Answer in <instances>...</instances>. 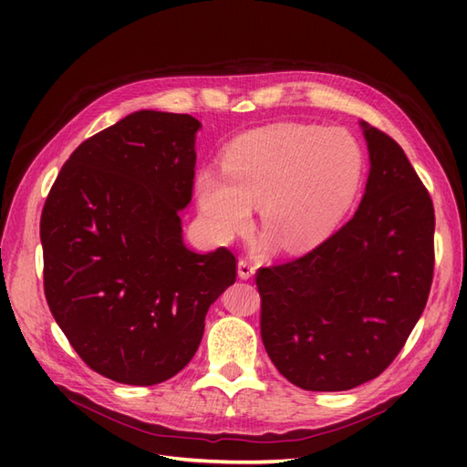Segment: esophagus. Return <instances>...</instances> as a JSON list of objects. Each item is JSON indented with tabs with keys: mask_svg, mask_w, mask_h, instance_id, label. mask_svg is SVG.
I'll return each mask as SVG.
<instances>
[{
	"mask_svg": "<svg viewBox=\"0 0 467 467\" xmlns=\"http://www.w3.org/2000/svg\"><path fill=\"white\" fill-rule=\"evenodd\" d=\"M237 275L242 280H249L253 275H255V266H253L249 261L242 259L237 263Z\"/></svg>",
	"mask_w": 467,
	"mask_h": 467,
	"instance_id": "34e87169",
	"label": "esophagus"
}]
</instances>
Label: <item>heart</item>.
<instances>
[{
	"label": "heart",
	"mask_w": 467,
	"mask_h": 467,
	"mask_svg": "<svg viewBox=\"0 0 467 467\" xmlns=\"http://www.w3.org/2000/svg\"><path fill=\"white\" fill-rule=\"evenodd\" d=\"M222 171L202 169L194 191L208 234L230 239L259 206L261 225L285 251H307L327 239L355 202L364 151L343 129L273 124L235 138Z\"/></svg>",
	"instance_id": "obj_1"
}]
</instances>
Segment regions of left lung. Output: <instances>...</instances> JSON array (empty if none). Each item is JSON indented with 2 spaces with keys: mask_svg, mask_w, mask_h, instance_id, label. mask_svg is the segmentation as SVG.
I'll return each mask as SVG.
<instances>
[{
  "mask_svg": "<svg viewBox=\"0 0 467 467\" xmlns=\"http://www.w3.org/2000/svg\"><path fill=\"white\" fill-rule=\"evenodd\" d=\"M360 126L370 173L355 216L307 255L257 273L266 355L307 391H345L384 372L432 285L431 196L401 146Z\"/></svg>",
  "mask_w": 467,
  "mask_h": 467,
  "instance_id": "left-lung-1",
  "label": "left lung"
}]
</instances>
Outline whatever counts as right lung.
Segmentation results:
<instances>
[{"label": "right lung", "instance_id": "obj_1", "mask_svg": "<svg viewBox=\"0 0 467 467\" xmlns=\"http://www.w3.org/2000/svg\"><path fill=\"white\" fill-rule=\"evenodd\" d=\"M199 129L191 115L132 112L78 146L42 210L50 312L83 362L119 384L185 368L208 307L235 282L234 253L182 242Z\"/></svg>", "mask_w": 467, "mask_h": 467}]
</instances>
